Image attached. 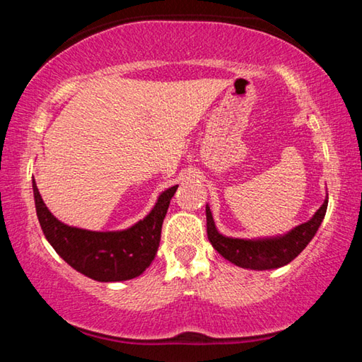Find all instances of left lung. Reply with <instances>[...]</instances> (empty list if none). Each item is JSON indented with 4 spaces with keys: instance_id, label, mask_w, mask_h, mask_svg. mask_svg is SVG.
<instances>
[{
    "instance_id": "left-lung-1",
    "label": "left lung",
    "mask_w": 362,
    "mask_h": 362,
    "mask_svg": "<svg viewBox=\"0 0 362 362\" xmlns=\"http://www.w3.org/2000/svg\"><path fill=\"white\" fill-rule=\"evenodd\" d=\"M327 211V196L322 206L308 222L293 226L292 230L276 236L263 238H233L217 230L209 204H206L207 238L217 252L236 267L255 269H276L287 265L313 240Z\"/></svg>"
}]
</instances>
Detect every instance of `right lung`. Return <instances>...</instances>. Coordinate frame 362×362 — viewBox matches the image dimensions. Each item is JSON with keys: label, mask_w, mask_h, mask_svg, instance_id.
Listing matches in <instances>:
<instances>
[{"label": "right lung", "mask_w": 362, "mask_h": 362, "mask_svg": "<svg viewBox=\"0 0 362 362\" xmlns=\"http://www.w3.org/2000/svg\"><path fill=\"white\" fill-rule=\"evenodd\" d=\"M36 216L47 243L84 276L100 283L137 278L155 259L161 240L163 220L179 185L159 193L153 209L129 228L93 231L66 225L54 217L32 180Z\"/></svg>", "instance_id": "right-lung-1"}]
</instances>
